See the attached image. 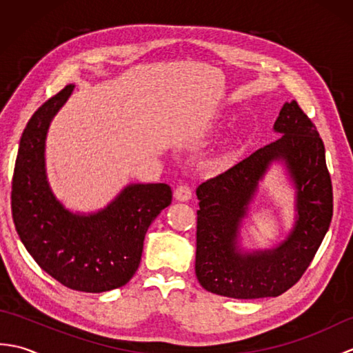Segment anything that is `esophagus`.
<instances>
[{"label": "esophagus", "mask_w": 353, "mask_h": 353, "mask_svg": "<svg viewBox=\"0 0 353 353\" xmlns=\"http://www.w3.org/2000/svg\"><path fill=\"white\" fill-rule=\"evenodd\" d=\"M174 197L179 201H188L192 197V190L190 188L188 185L177 186L176 191H174Z\"/></svg>", "instance_id": "obj_1"}]
</instances>
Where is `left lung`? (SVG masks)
Instances as JSON below:
<instances>
[{"label":"left lung","instance_id":"left-lung-1","mask_svg":"<svg viewBox=\"0 0 353 353\" xmlns=\"http://www.w3.org/2000/svg\"><path fill=\"white\" fill-rule=\"evenodd\" d=\"M282 134L223 174L201 183L196 194V274L201 287L232 299L276 297L308 268L332 220V185L325 145L316 125L292 100L273 125ZM281 163L295 190V224L272 250H244L242 221L259 183Z\"/></svg>","mask_w":353,"mask_h":353}]
</instances>
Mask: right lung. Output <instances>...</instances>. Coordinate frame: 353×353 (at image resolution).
Here are the masks:
<instances>
[{
    "mask_svg": "<svg viewBox=\"0 0 353 353\" xmlns=\"http://www.w3.org/2000/svg\"><path fill=\"white\" fill-rule=\"evenodd\" d=\"M74 91L65 86L30 118L12 181V215L27 252L65 287L103 292L123 287L141 262L150 224L170 206L167 183H130L97 212H72L52 192L45 141L52 118Z\"/></svg>",
    "mask_w": 353,
    "mask_h": 353,
    "instance_id": "1",
    "label": "right lung"
}]
</instances>
